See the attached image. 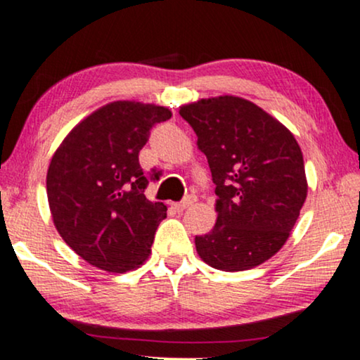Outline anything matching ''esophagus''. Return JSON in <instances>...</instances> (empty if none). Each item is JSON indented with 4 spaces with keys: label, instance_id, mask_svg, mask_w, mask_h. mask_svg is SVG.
<instances>
[{
    "label": "esophagus",
    "instance_id": "1",
    "mask_svg": "<svg viewBox=\"0 0 360 360\" xmlns=\"http://www.w3.org/2000/svg\"><path fill=\"white\" fill-rule=\"evenodd\" d=\"M194 202H195V198H194V195H188V198H184L183 201H181V202H176V204H174V209H176V211L183 212L184 209H188L189 206H193Z\"/></svg>",
    "mask_w": 360,
    "mask_h": 360
}]
</instances>
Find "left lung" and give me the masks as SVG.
<instances>
[{"instance_id": "8db88e82", "label": "left lung", "mask_w": 360, "mask_h": 360, "mask_svg": "<svg viewBox=\"0 0 360 360\" xmlns=\"http://www.w3.org/2000/svg\"><path fill=\"white\" fill-rule=\"evenodd\" d=\"M179 115L216 184L217 221L195 236L198 254L214 269H252L285 244L306 201L301 148L288 127L243 98L201 99Z\"/></svg>"}]
</instances>
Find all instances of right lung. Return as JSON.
Segmentation results:
<instances>
[{
  "mask_svg": "<svg viewBox=\"0 0 360 360\" xmlns=\"http://www.w3.org/2000/svg\"><path fill=\"white\" fill-rule=\"evenodd\" d=\"M169 117V109L154 104L109 103L81 121L54 153L46 176L54 226L91 266L122 274L149 257L167 207L144 195L149 177L139 151L153 127Z\"/></svg>",
  "mask_w": 360,
  "mask_h": 360,
  "instance_id": "right-lung-1",
  "label": "right lung"
}]
</instances>
